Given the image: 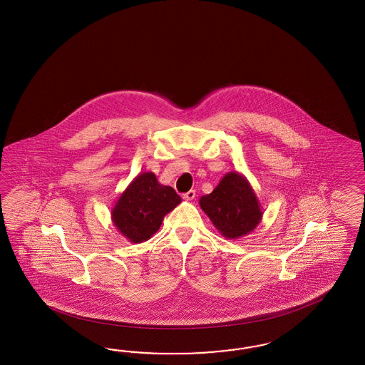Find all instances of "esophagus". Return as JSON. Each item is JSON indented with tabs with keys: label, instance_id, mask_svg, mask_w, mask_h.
Wrapping results in <instances>:
<instances>
[{
	"label": "esophagus",
	"instance_id": "1",
	"mask_svg": "<svg viewBox=\"0 0 365 365\" xmlns=\"http://www.w3.org/2000/svg\"><path fill=\"white\" fill-rule=\"evenodd\" d=\"M182 198L185 199V200H192V199L195 198V191H194V190H190V191L185 192V194L182 195Z\"/></svg>",
	"mask_w": 365,
	"mask_h": 365
}]
</instances>
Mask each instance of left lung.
I'll return each mask as SVG.
<instances>
[{
	"instance_id": "8db88e82",
	"label": "left lung",
	"mask_w": 365,
	"mask_h": 365,
	"mask_svg": "<svg viewBox=\"0 0 365 365\" xmlns=\"http://www.w3.org/2000/svg\"><path fill=\"white\" fill-rule=\"evenodd\" d=\"M199 206L225 238L237 240L255 230L264 210L246 177L232 171L212 192L199 199Z\"/></svg>"
}]
</instances>
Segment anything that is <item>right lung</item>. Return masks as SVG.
Returning <instances> with one entry per match:
<instances>
[{"label":"right lung","mask_w":365,"mask_h":365,"mask_svg":"<svg viewBox=\"0 0 365 365\" xmlns=\"http://www.w3.org/2000/svg\"><path fill=\"white\" fill-rule=\"evenodd\" d=\"M180 202L175 190L160 185L154 173H142L116 200L110 218L127 241L144 242L159 230L165 215Z\"/></svg>","instance_id":"1"}]
</instances>
